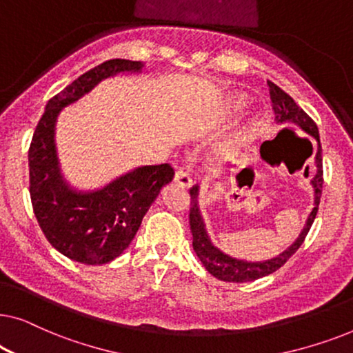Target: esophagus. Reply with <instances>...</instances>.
Masks as SVG:
<instances>
[{"instance_id": "1", "label": "esophagus", "mask_w": 353, "mask_h": 353, "mask_svg": "<svg viewBox=\"0 0 353 353\" xmlns=\"http://www.w3.org/2000/svg\"><path fill=\"white\" fill-rule=\"evenodd\" d=\"M175 183L176 185H180L181 188H190L192 185V180L190 176V173L186 170H178L175 173Z\"/></svg>"}]
</instances>
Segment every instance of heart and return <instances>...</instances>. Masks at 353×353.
Returning a JSON list of instances; mask_svg holds the SVG:
<instances>
[{"label":"heart","instance_id":"heart-1","mask_svg":"<svg viewBox=\"0 0 353 353\" xmlns=\"http://www.w3.org/2000/svg\"><path fill=\"white\" fill-rule=\"evenodd\" d=\"M244 103H245L244 98H241V96H238V98L234 99V108H236V109H241V108H243V105H244Z\"/></svg>","mask_w":353,"mask_h":353}]
</instances>
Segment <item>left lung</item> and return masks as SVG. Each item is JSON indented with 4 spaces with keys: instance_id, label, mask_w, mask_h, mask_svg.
<instances>
[{
    "instance_id": "obj_1",
    "label": "left lung",
    "mask_w": 353,
    "mask_h": 353,
    "mask_svg": "<svg viewBox=\"0 0 353 353\" xmlns=\"http://www.w3.org/2000/svg\"><path fill=\"white\" fill-rule=\"evenodd\" d=\"M270 88V99H272V108L274 112V120L276 123H294L297 127H301L303 132L310 134L316 139L318 149L315 154V165L316 173L312 178V186L315 191V207H313L310 215L305 221V226L299 234V238L289 245L286 250H283L278 257H273L270 260H262V262H248V260L234 259L231 255L221 252L219 248H215L212 244V241L207 234L204 219H202L201 210H199V186H192L190 190L191 196V207H190V226L192 233V249L199 260L204 265L207 272L212 276L221 279L226 283H248L255 281V279L268 276L276 272L278 268H281L294 254L297 252V249L301 248L310 226L315 220L318 205H320V197L323 191V159H321V144H320V134H318V127L303 110L299 108L291 96L286 91H283L278 85H274L273 81H268Z\"/></svg>"
}]
</instances>
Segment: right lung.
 Returning a JSON list of instances; mask_svg holds the SVG:
<instances>
[{
  "mask_svg": "<svg viewBox=\"0 0 353 353\" xmlns=\"http://www.w3.org/2000/svg\"><path fill=\"white\" fill-rule=\"evenodd\" d=\"M139 61L110 59L85 72L48 101L28 149L30 199L46 239L67 259L104 265L132 243L143 216L162 186L173 180L170 163L143 165L120 175L101 190L77 191L61 173L54 130L61 110L117 74H139Z\"/></svg>",
  "mask_w": 353,
  "mask_h": 353,
  "instance_id": "obj_1",
  "label": "right lung"
}]
</instances>
